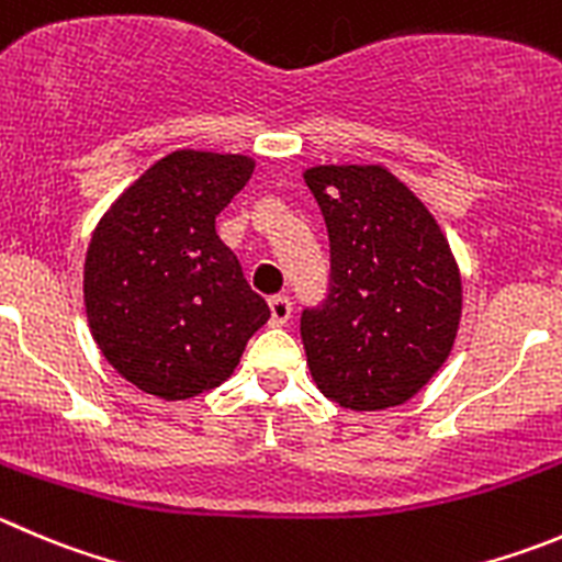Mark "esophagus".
Wrapping results in <instances>:
<instances>
[{"mask_svg":"<svg viewBox=\"0 0 562 562\" xmlns=\"http://www.w3.org/2000/svg\"><path fill=\"white\" fill-rule=\"evenodd\" d=\"M269 311H271V324H274V327H282V324L291 318V299L277 293V296L269 299Z\"/></svg>","mask_w":562,"mask_h":562,"instance_id":"1","label":"esophagus"}]
</instances>
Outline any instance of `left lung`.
<instances>
[{
    "instance_id": "8db88e82",
    "label": "left lung",
    "mask_w": 562,
    "mask_h": 562,
    "mask_svg": "<svg viewBox=\"0 0 562 562\" xmlns=\"http://www.w3.org/2000/svg\"><path fill=\"white\" fill-rule=\"evenodd\" d=\"M329 233V293L302 311L318 391L346 411L405 405L447 363L463 311L449 240L382 166L305 171Z\"/></svg>"
}]
</instances>
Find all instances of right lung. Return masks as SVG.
I'll use <instances>...</instances> for the list:
<instances>
[{
    "label": "right lung",
    "mask_w": 562,
    "mask_h": 562,
    "mask_svg": "<svg viewBox=\"0 0 562 562\" xmlns=\"http://www.w3.org/2000/svg\"><path fill=\"white\" fill-rule=\"evenodd\" d=\"M246 155L180 149L110 204L86 255V313L124 380L160 400L218 387L269 305L216 235V216L249 182Z\"/></svg>",
    "instance_id": "add662e5"
}]
</instances>
